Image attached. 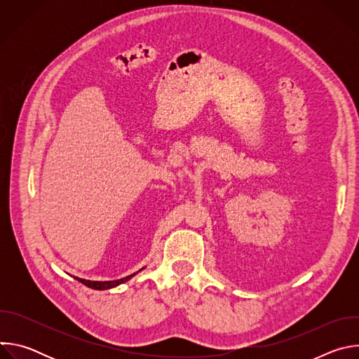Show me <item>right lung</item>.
I'll use <instances>...</instances> for the list:
<instances>
[{
	"label": "right lung",
	"instance_id": "1",
	"mask_svg": "<svg viewBox=\"0 0 359 359\" xmlns=\"http://www.w3.org/2000/svg\"><path fill=\"white\" fill-rule=\"evenodd\" d=\"M143 270V269H142ZM140 271V270H139ZM136 273H133V274H130V276H128V277H125V278H121V280H115V281H89V280H83V278H78V277H75L79 283H82L83 285H86V287H89V288H93V290H109V288H114V287H116V285H119V284H123V283H126V281H129L133 276H135Z\"/></svg>",
	"mask_w": 359,
	"mask_h": 359
}]
</instances>
